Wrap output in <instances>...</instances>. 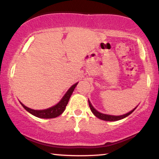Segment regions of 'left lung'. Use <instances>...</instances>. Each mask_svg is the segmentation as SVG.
<instances>
[{
  "label": "left lung",
  "instance_id": "obj_1",
  "mask_svg": "<svg viewBox=\"0 0 159 159\" xmlns=\"http://www.w3.org/2000/svg\"><path fill=\"white\" fill-rule=\"evenodd\" d=\"M88 102H89V106H90V110L93 112V114L95 116H96V117H98V119L105 120V121H116V120H120L121 119H123V118L126 117L127 116H129V114H132L133 111L135 110V108H136L135 107V108L133 109V110L132 111H130V112L127 113V114H125L124 115H121V116H111V115L104 114H102V113H99L98 111H96V109H95L94 107L92 106V105H91L90 101H88Z\"/></svg>",
  "mask_w": 159,
  "mask_h": 159
}]
</instances>
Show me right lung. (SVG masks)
Segmentation results:
<instances>
[{"instance_id":"obj_1","label":"right lung","mask_w":159,"mask_h":159,"mask_svg":"<svg viewBox=\"0 0 159 159\" xmlns=\"http://www.w3.org/2000/svg\"><path fill=\"white\" fill-rule=\"evenodd\" d=\"M77 84L78 83L72 85V87L69 88V90L67 91V93L65 94V96H63V98L61 100V102H60L57 105H56L55 106H53L52 107H50V108L45 109V110H33V109L29 108V107L24 105L23 104H21L25 110H27L29 113L34 115V116H37V117L44 118V119L55 118L57 116H60V115L64 111L66 107L67 104L69 102V98H70L71 96H72V93H73L75 88Z\"/></svg>"}]
</instances>
